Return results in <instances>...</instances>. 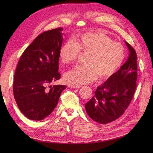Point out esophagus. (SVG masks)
<instances>
[{
  "mask_svg": "<svg viewBox=\"0 0 153 153\" xmlns=\"http://www.w3.org/2000/svg\"><path fill=\"white\" fill-rule=\"evenodd\" d=\"M69 87L74 88V89H78V88H80V86H79V85H69Z\"/></svg>",
  "mask_w": 153,
  "mask_h": 153,
  "instance_id": "obj_1",
  "label": "esophagus"
}]
</instances>
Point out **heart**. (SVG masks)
I'll return each mask as SVG.
<instances>
[{
    "label": "heart",
    "mask_w": 153,
    "mask_h": 153,
    "mask_svg": "<svg viewBox=\"0 0 153 153\" xmlns=\"http://www.w3.org/2000/svg\"><path fill=\"white\" fill-rule=\"evenodd\" d=\"M87 54L86 65H78L67 72L64 80L69 84L80 85L94 81L98 75L101 79L112 76L121 66L125 50L107 35L97 31L85 32L68 41L59 50V59L63 64L75 62L79 53Z\"/></svg>",
    "instance_id": "heart-1"
}]
</instances>
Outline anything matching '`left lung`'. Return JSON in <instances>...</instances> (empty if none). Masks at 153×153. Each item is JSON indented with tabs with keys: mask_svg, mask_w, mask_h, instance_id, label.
Wrapping results in <instances>:
<instances>
[{
	"mask_svg": "<svg viewBox=\"0 0 153 153\" xmlns=\"http://www.w3.org/2000/svg\"><path fill=\"white\" fill-rule=\"evenodd\" d=\"M129 51L126 62L119 70L97 87L92 98L85 104L88 115L100 124H107L124 114L135 92L137 57L135 49L125 41Z\"/></svg>",
	"mask_w": 153,
	"mask_h": 153,
	"instance_id": "left-lung-1",
	"label": "left lung"
}]
</instances>
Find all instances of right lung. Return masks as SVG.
Listing matches in <instances>:
<instances>
[{
  "label": "right lung",
  "mask_w": 153,
  "mask_h": 153,
  "mask_svg": "<svg viewBox=\"0 0 153 153\" xmlns=\"http://www.w3.org/2000/svg\"><path fill=\"white\" fill-rule=\"evenodd\" d=\"M62 31L59 27L39 34L25 50L18 63L14 97L21 112L33 121L48 116L66 88L62 85H50L61 78L58 71Z\"/></svg>",
  "instance_id": "right-lung-1"
}]
</instances>
